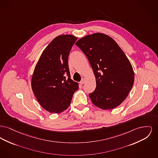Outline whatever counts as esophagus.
Wrapping results in <instances>:
<instances>
[{
  "instance_id": "esophagus-1",
  "label": "esophagus",
  "mask_w": 158,
  "mask_h": 158,
  "mask_svg": "<svg viewBox=\"0 0 158 158\" xmlns=\"http://www.w3.org/2000/svg\"><path fill=\"white\" fill-rule=\"evenodd\" d=\"M85 81H86V80H85V78H82V80H81V81L80 82V84H85Z\"/></svg>"
}]
</instances>
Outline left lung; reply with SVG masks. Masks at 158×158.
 Instances as JSON below:
<instances>
[{
    "instance_id": "8db88e82",
    "label": "left lung",
    "mask_w": 158,
    "mask_h": 158,
    "mask_svg": "<svg viewBox=\"0 0 158 158\" xmlns=\"http://www.w3.org/2000/svg\"><path fill=\"white\" fill-rule=\"evenodd\" d=\"M76 45L87 57L96 79L89 94L93 104L104 110L116 108L128 96L134 82L132 65L111 37L101 33L80 39Z\"/></svg>"
}]
</instances>
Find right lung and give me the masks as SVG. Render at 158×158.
<instances>
[{
  "label": "right lung",
  "mask_w": 158,
  "mask_h": 158,
  "mask_svg": "<svg viewBox=\"0 0 158 158\" xmlns=\"http://www.w3.org/2000/svg\"><path fill=\"white\" fill-rule=\"evenodd\" d=\"M70 35L54 39L43 51L35 68L31 88L40 106L58 113L70 106L78 84L70 79L68 64L70 51L77 40Z\"/></svg>",
  "instance_id": "right-lung-1"
}]
</instances>
